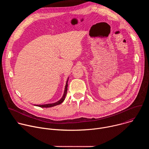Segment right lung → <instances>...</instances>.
<instances>
[{"mask_svg": "<svg viewBox=\"0 0 149 149\" xmlns=\"http://www.w3.org/2000/svg\"><path fill=\"white\" fill-rule=\"evenodd\" d=\"M68 80L67 81V84L65 86V91H64V93H63V95L62 96V97L61 98V99L60 100H59L58 101L55 102V103H52V104H44V105H38L37 106L39 107H42V108H48V107H54V106L59 105L60 104H61L63 101L65 100V96L67 95V89H68Z\"/></svg>", "mask_w": 149, "mask_h": 149, "instance_id": "add662e5", "label": "right lung"}]
</instances>
